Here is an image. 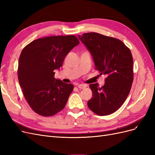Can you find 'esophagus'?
<instances>
[{"label": "esophagus", "mask_w": 155, "mask_h": 155, "mask_svg": "<svg viewBox=\"0 0 155 155\" xmlns=\"http://www.w3.org/2000/svg\"><path fill=\"white\" fill-rule=\"evenodd\" d=\"M78 87L79 88H80V89H83V88H85L86 87V85H83V84H80V85H78Z\"/></svg>", "instance_id": "34e87169"}]
</instances>
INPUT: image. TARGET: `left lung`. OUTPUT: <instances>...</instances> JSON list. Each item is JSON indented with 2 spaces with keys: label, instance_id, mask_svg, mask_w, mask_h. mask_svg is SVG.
<instances>
[{
  "label": "left lung",
  "instance_id": "obj_1",
  "mask_svg": "<svg viewBox=\"0 0 155 155\" xmlns=\"http://www.w3.org/2000/svg\"><path fill=\"white\" fill-rule=\"evenodd\" d=\"M91 51L96 69L106 75L105 85L91 84L92 97L87 105L93 112L106 116L123 105L133 81V59L130 49L114 37L91 32L79 35Z\"/></svg>",
  "mask_w": 155,
  "mask_h": 155
}]
</instances>
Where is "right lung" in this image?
Listing matches in <instances>:
<instances>
[{
    "label": "right lung",
    "instance_id": "right-lung-1",
    "mask_svg": "<svg viewBox=\"0 0 155 155\" xmlns=\"http://www.w3.org/2000/svg\"><path fill=\"white\" fill-rule=\"evenodd\" d=\"M79 43L76 36H50L35 39L23 48L18 59V79L23 94L37 114L51 116L62 110L74 89L72 84L54 78L55 69Z\"/></svg>",
    "mask_w": 155,
    "mask_h": 155
}]
</instances>
